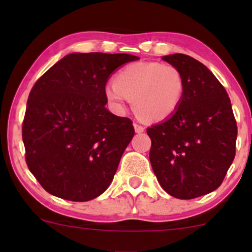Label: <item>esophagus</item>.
I'll list each match as a JSON object with an SVG mask.
<instances>
[{
	"label": "esophagus",
	"mask_w": 252,
	"mask_h": 252,
	"mask_svg": "<svg viewBox=\"0 0 252 252\" xmlns=\"http://www.w3.org/2000/svg\"><path fill=\"white\" fill-rule=\"evenodd\" d=\"M134 128H135V131L137 132V134H141V132L144 131V126H142L141 124H138V123H134Z\"/></svg>",
	"instance_id": "obj_1"
}]
</instances>
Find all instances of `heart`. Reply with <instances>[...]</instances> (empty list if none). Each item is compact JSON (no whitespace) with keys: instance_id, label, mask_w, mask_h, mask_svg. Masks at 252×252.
I'll list each match as a JSON object with an SVG mask.
<instances>
[{"instance_id":"1","label":"heart","mask_w":252,"mask_h":252,"mask_svg":"<svg viewBox=\"0 0 252 252\" xmlns=\"http://www.w3.org/2000/svg\"><path fill=\"white\" fill-rule=\"evenodd\" d=\"M185 80L172 63L158 62L130 63L106 86L105 94L117 110L132 100L135 111L144 121H163L178 110L184 96Z\"/></svg>"}]
</instances>
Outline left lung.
<instances>
[{
    "label": "left lung",
    "mask_w": 252,
    "mask_h": 252,
    "mask_svg": "<svg viewBox=\"0 0 252 252\" xmlns=\"http://www.w3.org/2000/svg\"><path fill=\"white\" fill-rule=\"evenodd\" d=\"M185 80L174 114L147 129L149 160L168 194L194 199L218 189L236 155L237 123L226 90L204 63L186 54L162 57Z\"/></svg>",
    "instance_id": "obj_1"
}]
</instances>
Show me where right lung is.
<instances>
[{
    "mask_svg": "<svg viewBox=\"0 0 252 252\" xmlns=\"http://www.w3.org/2000/svg\"><path fill=\"white\" fill-rule=\"evenodd\" d=\"M131 54L72 53L32 88L22 123L26 162L51 194L71 201L109 187L135 135L132 121L106 110L105 85Z\"/></svg>",
    "mask_w": 252,
    "mask_h": 252,
    "instance_id": "add662e5",
    "label": "right lung"
}]
</instances>
